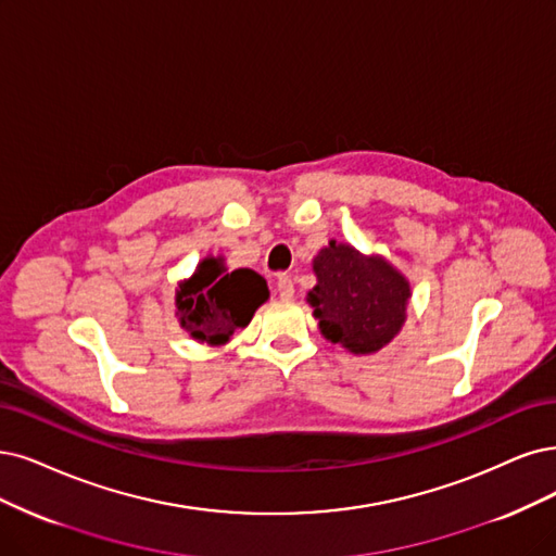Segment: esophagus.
Returning <instances> with one entry per match:
<instances>
[{"label": "esophagus", "instance_id": "obj_1", "mask_svg": "<svg viewBox=\"0 0 556 556\" xmlns=\"http://www.w3.org/2000/svg\"><path fill=\"white\" fill-rule=\"evenodd\" d=\"M277 291H279V298L281 300H291L295 295V286H293V279L289 275H281L277 279Z\"/></svg>", "mask_w": 556, "mask_h": 556}]
</instances>
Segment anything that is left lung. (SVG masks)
<instances>
[{
  "instance_id": "left-lung-1",
  "label": "left lung",
  "mask_w": 556,
  "mask_h": 556,
  "mask_svg": "<svg viewBox=\"0 0 556 556\" xmlns=\"http://www.w3.org/2000/svg\"><path fill=\"white\" fill-rule=\"evenodd\" d=\"M316 286L306 293L320 334L355 355L378 353L405 323L409 281L382 256L330 240L314 258Z\"/></svg>"
}]
</instances>
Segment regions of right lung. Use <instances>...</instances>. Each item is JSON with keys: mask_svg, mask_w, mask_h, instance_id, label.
<instances>
[{"mask_svg": "<svg viewBox=\"0 0 556 556\" xmlns=\"http://www.w3.org/2000/svg\"><path fill=\"white\" fill-rule=\"evenodd\" d=\"M222 256L203 258L190 279L178 283L176 316L194 341L224 345L236 330L250 325L254 312L270 298L265 279L238 267L226 273Z\"/></svg>", "mask_w": 556, "mask_h": 556, "instance_id": "right-lung-1", "label": "right lung"}]
</instances>
